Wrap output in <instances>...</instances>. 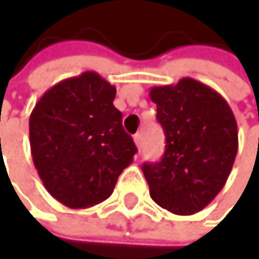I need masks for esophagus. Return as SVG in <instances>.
<instances>
[{
    "instance_id": "esophagus-1",
    "label": "esophagus",
    "mask_w": 259,
    "mask_h": 259,
    "mask_svg": "<svg viewBox=\"0 0 259 259\" xmlns=\"http://www.w3.org/2000/svg\"><path fill=\"white\" fill-rule=\"evenodd\" d=\"M134 141H135L137 147L140 149V147H141V141H143V135H141V134H135V135H134Z\"/></svg>"
}]
</instances>
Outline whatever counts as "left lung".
<instances>
[{
    "mask_svg": "<svg viewBox=\"0 0 259 259\" xmlns=\"http://www.w3.org/2000/svg\"><path fill=\"white\" fill-rule=\"evenodd\" d=\"M166 151L158 163H144L151 197L174 214H194L224 188L238 152V124L227 101L213 88L183 77L152 87Z\"/></svg>",
    "mask_w": 259,
    "mask_h": 259,
    "instance_id": "left-lung-1",
    "label": "left lung"
}]
</instances>
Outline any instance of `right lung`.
I'll return each mask as SVG.
<instances>
[{
	"mask_svg": "<svg viewBox=\"0 0 259 259\" xmlns=\"http://www.w3.org/2000/svg\"><path fill=\"white\" fill-rule=\"evenodd\" d=\"M116 88L95 71L65 79L38 99L29 118L34 166L48 193L69 208L110 197L137 146L113 105Z\"/></svg>",
	"mask_w": 259,
	"mask_h": 259,
	"instance_id": "obj_1",
	"label": "right lung"
}]
</instances>
